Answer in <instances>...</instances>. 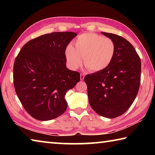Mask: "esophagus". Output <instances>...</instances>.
<instances>
[{
    "mask_svg": "<svg viewBox=\"0 0 155 155\" xmlns=\"http://www.w3.org/2000/svg\"><path fill=\"white\" fill-rule=\"evenodd\" d=\"M84 77H85V75H84V74H82V73H81V75H80L81 80V81H83V79H84Z\"/></svg>",
    "mask_w": 155,
    "mask_h": 155,
    "instance_id": "esophagus-1",
    "label": "esophagus"
}]
</instances>
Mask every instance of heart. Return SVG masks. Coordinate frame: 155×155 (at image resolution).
Returning a JSON list of instances; mask_svg holds the SVG:
<instances>
[{"mask_svg":"<svg viewBox=\"0 0 155 155\" xmlns=\"http://www.w3.org/2000/svg\"><path fill=\"white\" fill-rule=\"evenodd\" d=\"M65 51L67 64L72 70L83 64L91 72L103 70L111 64L115 52V44L111 39L94 33L80 35ZM83 59H82V58Z\"/></svg>","mask_w":155,"mask_h":155,"instance_id":"heart-1","label":"heart"}]
</instances>
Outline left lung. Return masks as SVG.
Returning a JSON list of instances; mask_svg holds the SVG:
<instances>
[{"label": "left lung", "instance_id": "8db88e82", "mask_svg": "<svg viewBox=\"0 0 155 155\" xmlns=\"http://www.w3.org/2000/svg\"><path fill=\"white\" fill-rule=\"evenodd\" d=\"M114 41L115 52L108 67L86 75L89 103L96 114L114 118L127 111L138 93L141 60L129 41L115 34L101 32Z\"/></svg>", "mask_w": 155, "mask_h": 155}]
</instances>
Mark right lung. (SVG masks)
<instances>
[{
	"label": "right lung",
	"instance_id": "right-lung-1",
	"mask_svg": "<svg viewBox=\"0 0 155 155\" xmlns=\"http://www.w3.org/2000/svg\"><path fill=\"white\" fill-rule=\"evenodd\" d=\"M77 34L54 32L26 43L15 58L14 84L20 103L36 120L47 121L65 111V96L80 81L66 67L65 51Z\"/></svg>",
	"mask_w": 155,
	"mask_h": 155
}]
</instances>
